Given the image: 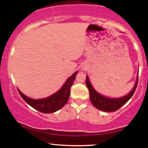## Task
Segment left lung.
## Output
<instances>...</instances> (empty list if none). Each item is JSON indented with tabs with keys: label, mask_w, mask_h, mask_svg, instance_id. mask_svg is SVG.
Segmentation results:
<instances>
[{
	"label": "left lung",
	"mask_w": 148,
	"mask_h": 148,
	"mask_svg": "<svg viewBox=\"0 0 148 148\" xmlns=\"http://www.w3.org/2000/svg\"><path fill=\"white\" fill-rule=\"evenodd\" d=\"M138 76L136 81L135 86H134L133 90L131 91V92L129 93L127 95L123 97L118 98V99H111V98L106 97H103L98 92H97L90 83L89 79L87 76H86V84L88 89L89 90L90 98V101L93 106L99 110H101V111L106 112H114L118 110L120 108H121L125 103L130 99V98L133 95L134 92L136 89L137 85H138Z\"/></svg>",
	"instance_id": "1"
}]
</instances>
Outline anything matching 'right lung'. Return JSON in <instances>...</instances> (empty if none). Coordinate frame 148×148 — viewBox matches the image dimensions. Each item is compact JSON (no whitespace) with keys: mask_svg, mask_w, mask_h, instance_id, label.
Wrapping results in <instances>:
<instances>
[{"mask_svg":"<svg viewBox=\"0 0 148 148\" xmlns=\"http://www.w3.org/2000/svg\"><path fill=\"white\" fill-rule=\"evenodd\" d=\"M77 73L78 72H76L74 74H73L72 76L68 78L65 84L58 92L45 99H30L24 95L19 90H18V92L25 102L35 109L44 113H53L62 108L68 101L69 95H70V88L74 83Z\"/></svg>","mask_w":148,"mask_h":148,"instance_id":"1","label":"right lung"}]
</instances>
